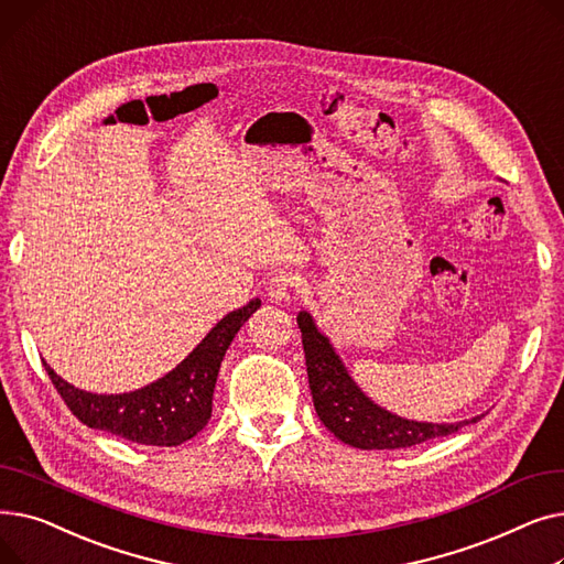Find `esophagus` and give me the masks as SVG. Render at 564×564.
I'll return each instance as SVG.
<instances>
[{"label": "esophagus", "mask_w": 564, "mask_h": 564, "mask_svg": "<svg viewBox=\"0 0 564 564\" xmlns=\"http://www.w3.org/2000/svg\"><path fill=\"white\" fill-rule=\"evenodd\" d=\"M300 288H302V276L300 274L281 272L270 281V285H267V297H270L276 304H281V302H288L290 297H294V292H300Z\"/></svg>", "instance_id": "34e87169"}]
</instances>
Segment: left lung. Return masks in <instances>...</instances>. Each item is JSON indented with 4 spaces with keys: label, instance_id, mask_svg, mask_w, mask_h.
<instances>
[{
    "label": "left lung",
    "instance_id": "8db88e82",
    "mask_svg": "<svg viewBox=\"0 0 564 564\" xmlns=\"http://www.w3.org/2000/svg\"><path fill=\"white\" fill-rule=\"evenodd\" d=\"M302 343L306 354V372L313 404L319 421L347 446L361 451H398L419 443L448 436L482 416L459 423H419L395 416V413L375 404L343 366L329 338L319 334L313 315H297Z\"/></svg>",
    "mask_w": 564,
    "mask_h": 564
}]
</instances>
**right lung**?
<instances>
[{"label": "right lung", "mask_w": 564, "mask_h": 564, "mask_svg": "<svg viewBox=\"0 0 564 564\" xmlns=\"http://www.w3.org/2000/svg\"><path fill=\"white\" fill-rule=\"evenodd\" d=\"M260 308V300L219 319L185 361L148 387L118 395H98L45 370L73 416L84 425L128 438L141 446H181L196 436L213 416V393L224 354L242 324Z\"/></svg>", "instance_id": "1"}]
</instances>
